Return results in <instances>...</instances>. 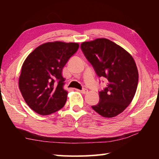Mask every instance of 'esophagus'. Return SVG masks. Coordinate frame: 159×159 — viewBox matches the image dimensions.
<instances>
[{
  "label": "esophagus",
  "mask_w": 159,
  "mask_h": 159,
  "mask_svg": "<svg viewBox=\"0 0 159 159\" xmlns=\"http://www.w3.org/2000/svg\"><path fill=\"white\" fill-rule=\"evenodd\" d=\"M78 91H79L83 94H87L88 93V90L87 89H83V90H77Z\"/></svg>",
  "instance_id": "esophagus-1"
}]
</instances>
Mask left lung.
Returning a JSON list of instances; mask_svg holds the SVG:
<instances>
[{
  "label": "left lung",
  "instance_id": "left-lung-1",
  "mask_svg": "<svg viewBox=\"0 0 159 159\" xmlns=\"http://www.w3.org/2000/svg\"><path fill=\"white\" fill-rule=\"evenodd\" d=\"M80 48L97 75L108 80L99 92V102L92 108L106 118L116 116L127 108L135 95L138 71L130 54L109 39L83 42Z\"/></svg>",
  "mask_w": 159,
  "mask_h": 159
}]
</instances>
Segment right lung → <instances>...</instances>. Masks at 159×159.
Wrapping results in <instances>:
<instances>
[{
	"label": "right lung",
	"mask_w": 159,
	"mask_h": 159,
	"mask_svg": "<svg viewBox=\"0 0 159 159\" xmlns=\"http://www.w3.org/2000/svg\"><path fill=\"white\" fill-rule=\"evenodd\" d=\"M79 48L76 43L48 42L28 55L21 66L19 88L33 111L49 115L64 106L68 93L63 88L61 72Z\"/></svg>",
	"instance_id": "obj_1"
}]
</instances>
